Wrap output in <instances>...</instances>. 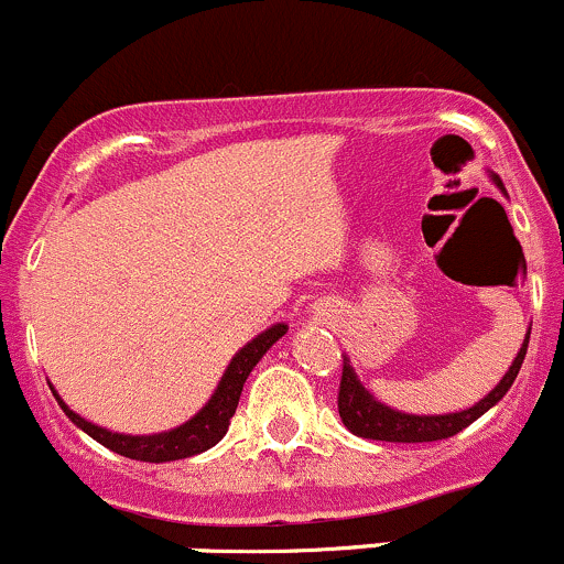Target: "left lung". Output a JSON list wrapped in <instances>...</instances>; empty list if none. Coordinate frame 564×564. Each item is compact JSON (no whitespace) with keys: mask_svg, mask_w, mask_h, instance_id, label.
Instances as JSON below:
<instances>
[{"mask_svg":"<svg viewBox=\"0 0 564 564\" xmlns=\"http://www.w3.org/2000/svg\"><path fill=\"white\" fill-rule=\"evenodd\" d=\"M500 185L498 177H492ZM502 187V185H500ZM527 344H530V330H527L522 349L513 357L511 368L506 371L495 390L484 395L481 401L470 409L454 411V414H405V411L390 409V405L379 403L371 392L366 390L360 379H357L355 368L349 366V357H344L341 368V387H338V414L347 425L349 433L360 435V438L371 441H392V444H425V441L452 438L459 430L474 425L481 414H487L495 403L502 401L508 390H511L513 379H517L519 368H522Z\"/></svg>","mask_w":564,"mask_h":564,"instance_id":"1","label":"left lung"}]
</instances>
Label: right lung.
<instances>
[{"mask_svg":"<svg viewBox=\"0 0 564 564\" xmlns=\"http://www.w3.org/2000/svg\"><path fill=\"white\" fill-rule=\"evenodd\" d=\"M288 333V325L276 323L271 328H265L263 333H258L252 341H247L239 352L234 355V360L228 362L226 373H223L220 384L217 390L212 392V398L198 411L196 416L185 422V425L166 430V433H155V435H126V433H112V430H105L94 422L83 420L80 414L66 405L58 392L53 390L58 405L64 409V414L75 422L77 427L86 430L94 441H99L101 446L115 454H123L129 459H139V463H172V459H185L193 457V454H202L212 449L223 435L228 433V425H231V416L236 414V405H239V395L241 387H245L247 377H250L252 368L258 366V360L274 347L276 341Z\"/></svg>","mask_w":564,"mask_h":564,"instance_id":"add662e5","label":"right lung"}]
</instances>
